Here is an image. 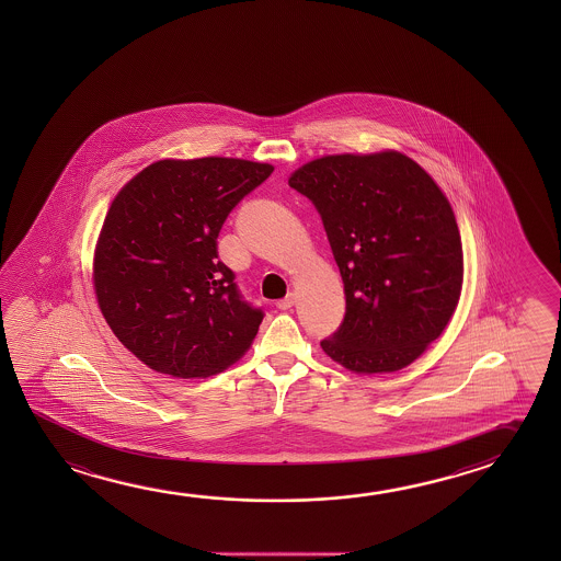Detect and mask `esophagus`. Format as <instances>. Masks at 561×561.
<instances>
[{
	"mask_svg": "<svg viewBox=\"0 0 561 561\" xmlns=\"http://www.w3.org/2000/svg\"><path fill=\"white\" fill-rule=\"evenodd\" d=\"M294 304H295V295L289 294V295H285L284 299H279V301H277V304H276V307H277V309H282V311H287V309H291V307H294Z\"/></svg>",
	"mask_w": 561,
	"mask_h": 561,
	"instance_id": "1",
	"label": "esophagus"
}]
</instances>
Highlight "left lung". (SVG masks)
Instances as JSON below:
<instances>
[{
    "instance_id": "8db88e82",
    "label": "left lung",
    "mask_w": 561,
    "mask_h": 561,
    "mask_svg": "<svg viewBox=\"0 0 561 561\" xmlns=\"http://www.w3.org/2000/svg\"><path fill=\"white\" fill-rule=\"evenodd\" d=\"M289 185L321 215L344 282L346 314L322 350L358 374L409 366L461 291V239L440 187L399 152L319 158Z\"/></svg>"
}]
</instances>
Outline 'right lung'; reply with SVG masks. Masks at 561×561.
Returning a JSON list of instances; mask_svg holds the SVG:
<instances>
[{
	"mask_svg": "<svg viewBox=\"0 0 561 561\" xmlns=\"http://www.w3.org/2000/svg\"><path fill=\"white\" fill-rule=\"evenodd\" d=\"M274 165L239 158L160 160L111 203L93 260L98 304L148 368L213 376L250 348L264 319L217 252L230 211Z\"/></svg>",
	"mask_w": 561,
	"mask_h": 561,
	"instance_id": "right-lung-1",
	"label": "right lung"
}]
</instances>
